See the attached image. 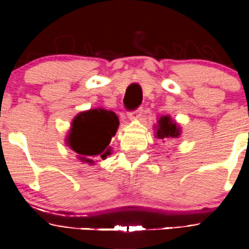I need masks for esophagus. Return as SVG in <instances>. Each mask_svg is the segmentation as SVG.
Segmentation results:
<instances>
[{
	"mask_svg": "<svg viewBox=\"0 0 249 249\" xmlns=\"http://www.w3.org/2000/svg\"><path fill=\"white\" fill-rule=\"evenodd\" d=\"M142 112H143L142 108L134 110V112H129L127 113V118H129L130 120H137L141 115H142Z\"/></svg>",
	"mask_w": 249,
	"mask_h": 249,
	"instance_id": "1",
	"label": "esophagus"
}]
</instances>
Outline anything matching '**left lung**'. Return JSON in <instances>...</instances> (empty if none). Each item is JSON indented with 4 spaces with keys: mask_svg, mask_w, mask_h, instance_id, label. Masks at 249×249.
Returning a JSON list of instances; mask_svg holds the SVG:
<instances>
[{
    "mask_svg": "<svg viewBox=\"0 0 249 249\" xmlns=\"http://www.w3.org/2000/svg\"><path fill=\"white\" fill-rule=\"evenodd\" d=\"M158 124L154 126V134L155 137L159 140L170 141V140H177L180 137V126L177 124V122L172 119L170 115H161L158 119Z\"/></svg>",
    "mask_w": 249,
    "mask_h": 249,
    "instance_id": "1",
    "label": "left lung"
}]
</instances>
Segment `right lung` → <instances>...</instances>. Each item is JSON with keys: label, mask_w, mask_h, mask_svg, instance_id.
Returning a JSON list of instances; mask_svg holds the SVG:
<instances>
[{"label": "right lung", "mask_w": 249, "mask_h": 249, "mask_svg": "<svg viewBox=\"0 0 249 249\" xmlns=\"http://www.w3.org/2000/svg\"><path fill=\"white\" fill-rule=\"evenodd\" d=\"M119 127V119L112 110L102 107L78 113L73 118L66 145L77 154L78 160L90 166L97 160L107 159L112 154L110 140Z\"/></svg>", "instance_id": "right-lung-1"}]
</instances>
